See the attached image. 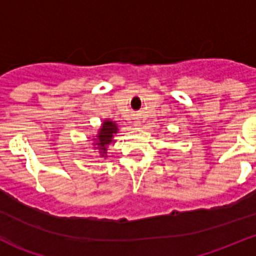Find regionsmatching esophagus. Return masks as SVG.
Segmentation results:
<instances>
[{"label": "esophagus", "instance_id": "obj_1", "mask_svg": "<svg viewBox=\"0 0 256 256\" xmlns=\"http://www.w3.org/2000/svg\"><path fill=\"white\" fill-rule=\"evenodd\" d=\"M136 124H139V121H136Z\"/></svg>", "mask_w": 256, "mask_h": 256}]
</instances>
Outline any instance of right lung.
Wrapping results in <instances>:
<instances>
[{"label": "right lung", "instance_id": "add662e5", "mask_svg": "<svg viewBox=\"0 0 256 256\" xmlns=\"http://www.w3.org/2000/svg\"><path fill=\"white\" fill-rule=\"evenodd\" d=\"M118 131V126L111 121V120H104L100 126V131L94 138V145L96 149L100 150V154L102 158L107 156V146L111 142H114V135Z\"/></svg>", "mask_w": 256, "mask_h": 256}]
</instances>
